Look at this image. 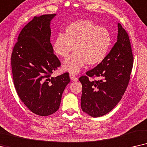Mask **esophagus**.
Instances as JSON below:
<instances>
[{
  "instance_id": "esophagus-1",
  "label": "esophagus",
  "mask_w": 147,
  "mask_h": 147,
  "mask_svg": "<svg viewBox=\"0 0 147 147\" xmlns=\"http://www.w3.org/2000/svg\"><path fill=\"white\" fill-rule=\"evenodd\" d=\"M70 78L72 81H78L77 77H76L75 75H73V74H70Z\"/></svg>"
}]
</instances>
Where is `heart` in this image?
I'll return each mask as SVG.
<instances>
[{
	"label": "heart",
	"mask_w": 147,
	"mask_h": 147,
	"mask_svg": "<svg viewBox=\"0 0 147 147\" xmlns=\"http://www.w3.org/2000/svg\"><path fill=\"white\" fill-rule=\"evenodd\" d=\"M111 45V36L106 28L99 27L88 19L70 23L64 34H58L52 44L54 52L60 58H66L70 51L75 52L63 62V70L77 74L85 63L89 66L103 61Z\"/></svg>",
	"instance_id": "obj_1"
}]
</instances>
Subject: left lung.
<instances>
[{"instance_id":"left-lung-1","label":"left lung","mask_w":147,"mask_h":147,"mask_svg":"<svg viewBox=\"0 0 147 147\" xmlns=\"http://www.w3.org/2000/svg\"><path fill=\"white\" fill-rule=\"evenodd\" d=\"M118 27V40L103 61L79 78L83 86L81 109L94 118L114 108L130 81L134 59L132 48L126 31L120 23ZM89 77H97L98 80L91 81Z\"/></svg>"}]
</instances>
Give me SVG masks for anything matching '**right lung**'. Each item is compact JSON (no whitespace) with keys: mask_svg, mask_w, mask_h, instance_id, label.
Instances as JSON below:
<instances>
[{"mask_svg":"<svg viewBox=\"0 0 147 147\" xmlns=\"http://www.w3.org/2000/svg\"><path fill=\"white\" fill-rule=\"evenodd\" d=\"M56 14L34 17L22 29L11 55L13 83L19 98L29 110L47 116L59 109L70 83L68 72L51 77L60 66L50 43V23Z\"/></svg>","mask_w":147,"mask_h":147,"instance_id":"right-lung-1","label":"right lung"}]
</instances>
